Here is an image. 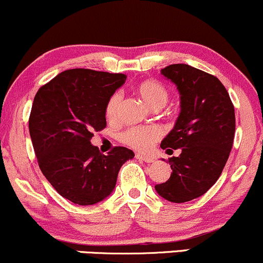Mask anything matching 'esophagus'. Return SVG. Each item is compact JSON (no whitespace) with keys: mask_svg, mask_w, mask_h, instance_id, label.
<instances>
[{"mask_svg":"<svg viewBox=\"0 0 263 263\" xmlns=\"http://www.w3.org/2000/svg\"><path fill=\"white\" fill-rule=\"evenodd\" d=\"M136 158L140 159V161H142V162H146V163H152L153 161H155V159H153V157L141 155V153H136Z\"/></svg>","mask_w":263,"mask_h":263,"instance_id":"34e87169","label":"esophagus"}]
</instances>
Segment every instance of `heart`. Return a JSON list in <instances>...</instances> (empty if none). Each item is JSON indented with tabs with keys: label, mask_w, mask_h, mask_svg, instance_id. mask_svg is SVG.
I'll return each instance as SVG.
<instances>
[{
	"label": "heart",
	"mask_w": 263,
	"mask_h": 263,
	"mask_svg": "<svg viewBox=\"0 0 263 263\" xmlns=\"http://www.w3.org/2000/svg\"><path fill=\"white\" fill-rule=\"evenodd\" d=\"M137 92L149 107L161 108L167 104L170 92L161 81L155 79H146L141 81L136 87ZM122 96L120 92H115L107 100L105 107V115L108 120H115L119 115ZM163 132L157 126H135L128 127L119 135V140L129 148L148 152L153 146L161 140Z\"/></svg>",
	"instance_id": "b5f03b06"
}]
</instances>
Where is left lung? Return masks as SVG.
Listing matches in <instances>:
<instances>
[{
  "mask_svg": "<svg viewBox=\"0 0 263 263\" xmlns=\"http://www.w3.org/2000/svg\"><path fill=\"white\" fill-rule=\"evenodd\" d=\"M161 73L177 85L182 107L161 147L182 152L168 159L171 178L155 188L167 200L185 203L205 194L221 176L234 143V104L221 81L209 73L186 64L168 65Z\"/></svg>",
  "mask_w": 263,
  "mask_h": 263,
  "instance_id": "obj_1",
  "label": "left lung"
}]
</instances>
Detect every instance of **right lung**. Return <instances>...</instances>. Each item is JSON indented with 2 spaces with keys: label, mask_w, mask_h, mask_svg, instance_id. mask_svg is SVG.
I'll use <instances>...</instances> for the list:
<instances>
[{
  "label": "right lung",
  "mask_w": 263,
  "mask_h": 263,
  "mask_svg": "<svg viewBox=\"0 0 263 263\" xmlns=\"http://www.w3.org/2000/svg\"><path fill=\"white\" fill-rule=\"evenodd\" d=\"M125 74L69 69L35 93L29 134L42 173L62 197L78 205L101 201L116 185L121 165L135 157L126 147L101 155L90 140L106 127L105 107Z\"/></svg>",
  "instance_id": "1"
}]
</instances>
